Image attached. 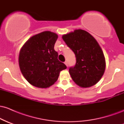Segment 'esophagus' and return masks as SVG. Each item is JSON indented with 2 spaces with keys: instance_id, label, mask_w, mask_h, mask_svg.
<instances>
[{
  "instance_id": "1",
  "label": "esophagus",
  "mask_w": 124,
  "mask_h": 124,
  "mask_svg": "<svg viewBox=\"0 0 124 124\" xmlns=\"http://www.w3.org/2000/svg\"><path fill=\"white\" fill-rule=\"evenodd\" d=\"M65 65H66V66L68 67V62H67V61H65Z\"/></svg>"
}]
</instances>
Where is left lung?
I'll list each match as a JSON object with an SVG mask.
<instances>
[{
    "label": "left lung",
    "instance_id": "1",
    "mask_svg": "<svg viewBox=\"0 0 124 124\" xmlns=\"http://www.w3.org/2000/svg\"><path fill=\"white\" fill-rule=\"evenodd\" d=\"M62 38L76 58L75 66L69 70L74 82L83 88L96 85L106 69L104 55L96 39L81 29L64 34Z\"/></svg>",
    "mask_w": 124,
    "mask_h": 124
}]
</instances>
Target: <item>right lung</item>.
Returning <instances> with one entry per match:
<instances>
[{
	"mask_svg": "<svg viewBox=\"0 0 124 124\" xmlns=\"http://www.w3.org/2000/svg\"><path fill=\"white\" fill-rule=\"evenodd\" d=\"M58 35L44 31L31 37L21 48L18 57L21 73L32 86L47 88L56 82L66 66L58 59L54 49Z\"/></svg>",
	"mask_w": 124,
	"mask_h": 124,
	"instance_id": "obj_1",
	"label": "right lung"
}]
</instances>
